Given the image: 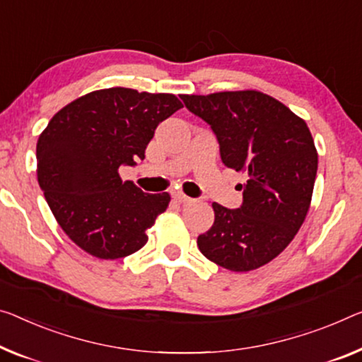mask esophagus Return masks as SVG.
<instances>
[{
  "label": "esophagus",
  "mask_w": 362,
  "mask_h": 362,
  "mask_svg": "<svg viewBox=\"0 0 362 362\" xmlns=\"http://www.w3.org/2000/svg\"><path fill=\"white\" fill-rule=\"evenodd\" d=\"M173 197H175V200H177V202H180V204H189V202H191V200H192L191 197L185 196V194H182V192H175Z\"/></svg>",
  "instance_id": "esophagus-1"
}]
</instances>
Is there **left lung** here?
Instances as JSON below:
<instances>
[{
    "instance_id": "8db88e82",
    "label": "left lung",
    "mask_w": 362,
    "mask_h": 362,
    "mask_svg": "<svg viewBox=\"0 0 362 362\" xmlns=\"http://www.w3.org/2000/svg\"><path fill=\"white\" fill-rule=\"evenodd\" d=\"M209 123L228 168L247 175L243 205L214 202L212 228L197 238L205 257L231 272L269 264L293 241L309 212L317 148L303 118L259 90L181 95Z\"/></svg>"
}]
</instances>
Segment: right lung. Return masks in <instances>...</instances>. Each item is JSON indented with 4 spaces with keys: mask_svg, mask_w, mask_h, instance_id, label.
Wrapping results in <instances>:
<instances>
[{
    "mask_svg": "<svg viewBox=\"0 0 362 362\" xmlns=\"http://www.w3.org/2000/svg\"><path fill=\"white\" fill-rule=\"evenodd\" d=\"M180 108L173 93L111 87L76 98L49 119L37 142L38 185L82 251L115 260L147 243L171 197L123 181L119 166L146 158L157 126Z\"/></svg>",
    "mask_w": 362,
    "mask_h": 362,
    "instance_id": "right-lung-1",
    "label": "right lung"
}]
</instances>
